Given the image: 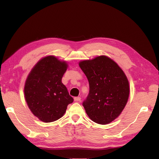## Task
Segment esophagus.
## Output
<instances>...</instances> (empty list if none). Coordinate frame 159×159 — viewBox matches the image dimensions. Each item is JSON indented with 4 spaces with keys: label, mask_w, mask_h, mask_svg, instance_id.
Listing matches in <instances>:
<instances>
[{
    "label": "esophagus",
    "mask_w": 159,
    "mask_h": 159,
    "mask_svg": "<svg viewBox=\"0 0 159 159\" xmlns=\"http://www.w3.org/2000/svg\"><path fill=\"white\" fill-rule=\"evenodd\" d=\"M81 100V98L80 97H75L74 98V101L75 102H80Z\"/></svg>",
    "instance_id": "1"
}]
</instances>
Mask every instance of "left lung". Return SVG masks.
<instances>
[{
  "label": "left lung",
  "mask_w": 159,
  "mask_h": 159,
  "mask_svg": "<svg viewBox=\"0 0 159 159\" xmlns=\"http://www.w3.org/2000/svg\"><path fill=\"white\" fill-rule=\"evenodd\" d=\"M79 66L89 84V95L83 103L86 113L96 123L112 122L127 103L129 84L126 75L106 56L81 61Z\"/></svg>",
  "instance_id": "8db88e82"
}]
</instances>
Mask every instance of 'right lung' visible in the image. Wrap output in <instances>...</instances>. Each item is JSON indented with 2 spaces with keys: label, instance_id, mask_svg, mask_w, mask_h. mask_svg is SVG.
Segmentation results:
<instances>
[{
  "label": "right lung",
  "instance_id": "right-lung-1",
  "mask_svg": "<svg viewBox=\"0 0 159 159\" xmlns=\"http://www.w3.org/2000/svg\"><path fill=\"white\" fill-rule=\"evenodd\" d=\"M65 61L54 56L42 57L33 67L25 85V98L33 115L44 123L63 116L74 102L61 79L68 68Z\"/></svg>",
  "mask_w": 159,
  "mask_h": 159
}]
</instances>
